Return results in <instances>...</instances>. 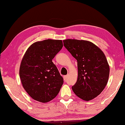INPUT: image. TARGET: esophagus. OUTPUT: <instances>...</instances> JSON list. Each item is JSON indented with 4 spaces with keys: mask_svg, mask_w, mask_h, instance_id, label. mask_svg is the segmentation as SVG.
<instances>
[{
    "mask_svg": "<svg viewBox=\"0 0 125 125\" xmlns=\"http://www.w3.org/2000/svg\"><path fill=\"white\" fill-rule=\"evenodd\" d=\"M67 77H68V76L66 75V76H63V79H64V80L66 81L67 80Z\"/></svg>",
    "mask_w": 125,
    "mask_h": 125,
    "instance_id": "1",
    "label": "esophagus"
}]
</instances>
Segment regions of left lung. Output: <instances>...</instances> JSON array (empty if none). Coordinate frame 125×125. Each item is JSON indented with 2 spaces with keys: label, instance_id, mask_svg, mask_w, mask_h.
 <instances>
[{
  "label": "left lung",
  "instance_id": "left-lung-1",
  "mask_svg": "<svg viewBox=\"0 0 125 125\" xmlns=\"http://www.w3.org/2000/svg\"><path fill=\"white\" fill-rule=\"evenodd\" d=\"M64 46L77 61L78 78L72 89L85 101L96 98L105 88L109 75V66L103 51L87 40L66 39Z\"/></svg>",
  "mask_w": 125,
  "mask_h": 125
}]
</instances>
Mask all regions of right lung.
<instances>
[{
	"label": "right lung",
	"instance_id": "right-lung-1",
	"mask_svg": "<svg viewBox=\"0 0 125 125\" xmlns=\"http://www.w3.org/2000/svg\"><path fill=\"white\" fill-rule=\"evenodd\" d=\"M63 47L61 40L47 39L31 44L20 67V77L27 94L36 101L47 103L61 90L63 79L52 62Z\"/></svg>",
	"mask_w": 125,
	"mask_h": 125
}]
</instances>
